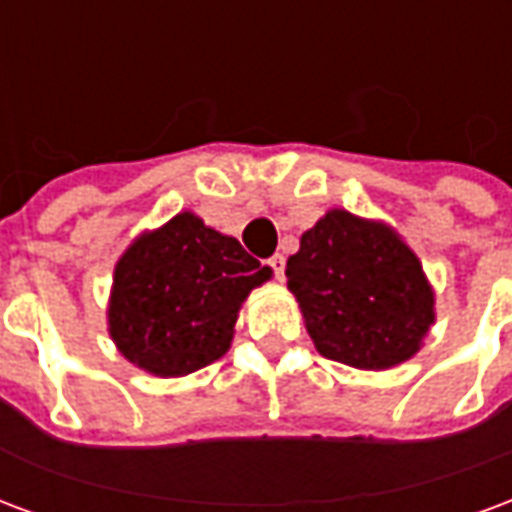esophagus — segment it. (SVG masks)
Returning a JSON list of instances; mask_svg holds the SVG:
<instances>
[{"label": "esophagus", "instance_id": "esophagus-1", "mask_svg": "<svg viewBox=\"0 0 512 512\" xmlns=\"http://www.w3.org/2000/svg\"><path fill=\"white\" fill-rule=\"evenodd\" d=\"M268 266L274 268V277H277L279 282L285 279V257L274 255V257H271V260H268Z\"/></svg>", "mask_w": 512, "mask_h": 512}]
</instances>
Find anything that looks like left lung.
<instances>
[{
  "label": "left lung",
  "mask_w": 512,
  "mask_h": 512,
  "mask_svg": "<svg viewBox=\"0 0 512 512\" xmlns=\"http://www.w3.org/2000/svg\"><path fill=\"white\" fill-rule=\"evenodd\" d=\"M318 354L356 370H389L419 354L436 323V290L392 224L345 208L326 211L288 257Z\"/></svg>",
  "instance_id": "left-lung-1"
}]
</instances>
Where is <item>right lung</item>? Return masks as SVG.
Wrapping results in <instances>:
<instances>
[{"mask_svg": "<svg viewBox=\"0 0 512 512\" xmlns=\"http://www.w3.org/2000/svg\"><path fill=\"white\" fill-rule=\"evenodd\" d=\"M274 277L238 238L175 213L139 233L115 263L106 307L123 359L158 378L189 376L230 351L249 293Z\"/></svg>", "mask_w": 512, "mask_h": 512, "instance_id": "1", "label": "right lung"}]
</instances>
